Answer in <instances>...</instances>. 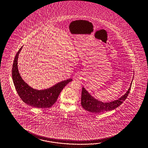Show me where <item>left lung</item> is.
Here are the masks:
<instances>
[{"label": "left lung", "mask_w": 148, "mask_h": 148, "mask_svg": "<svg viewBox=\"0 0 148 148\" xmlns=\"http://www.w3.org/2000/svg\"><path fill=\"white\" fill-rule=\"evenodd\" d=\"M132 82V81L129 90L125 94L120 98L110 103H103L99 101L90 95L85 88L82 87L81 93V105L86 110L94 113H100L113 110L119 106L123 101L125 100L130 93Z\"/></svg>", "instance_id": "1"}]
</instances>
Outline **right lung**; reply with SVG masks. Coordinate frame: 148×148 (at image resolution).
I'll return each instance as SVG.
<instances>
[{
    "mask_svg": "<svg viewBox=\"0 0 148 148\" xmlns=\"http://www.w3.org/2000/svg\"><path fill=\"white\" fill-rule=\"evenodd\" d=\"M22 47L16 55L12 69L13 82L18 95L23 102L33 107L40 108H50L56 101L63 88L72 81V79H69L62 81L46 90H37L32 88L23 81L18 72L17 60Z\"/></svg>",
    "mask_w": 148,
    "mask_h": 148,
    "instance_id": "obj_1",
    "label": "right lung"
}]
</instances>
